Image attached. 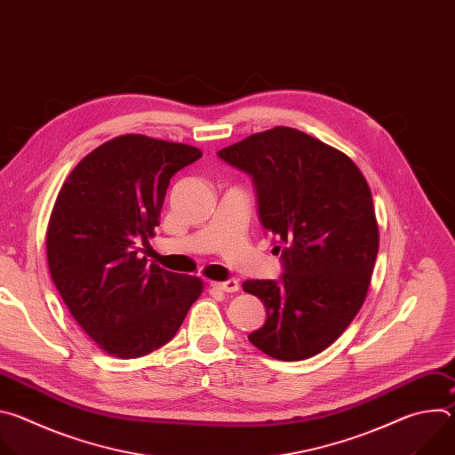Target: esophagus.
<instances>
[{
	"label": "esophagus",
	"mask_w": 455,
	"mask_h": 455,
	"mask_svg": "<svg viewBox=\"0 0 455 455\" xmlns=\"http://www.w3.org/2000/svg\"><path fill=\"white\" fill-rule=\"evenodd\" d=\"M212 286L220 291H227V293H234L239 290V283L235 279H227V281H221V283H212Z\"/></svg>",
	"instance_id": "esophagus-1"
}]
</instances>
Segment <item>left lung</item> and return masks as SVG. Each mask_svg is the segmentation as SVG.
<instances>
[{
	"mask_svg": "<svg viewBox=\"0 0 455 455\" xmlns=\"http://www.w3.org/2000/svg\"><path fill=\"white\" fill-rule=\"evenodd\" d=\"M218 156L251 178L259 220L283 261L279 279L243 283L267 307L248 340L284 362L315 356L365 300L379 241L371 188L349 156L293 127L251 135Z\"/></svg>",
	"mask_w": 455,
	"mask_h": 455,
	"instance_id": "left-lung-1",
	"label": "left lung"
}]
</instances>
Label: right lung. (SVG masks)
Listing matches in <instances>:
<instances>
[{
    "label": "right lung",
    "mask_w": 455,
    "mask_h": 455,
    "mask_svg": "<svg viewBox=\"0 0 455 455\" xmlns=\"http://www.w3.org/2000/svg\"><path fill=\"white\" fill-rule=\"evenodd\" d=\"M200 158L192 146L124 135L83 158L57 194L46 230L50 275L108 355L139 358L165 346L204 290L202 279L142 255L171 178Z\"/></svg>",
    "instance_id": "obj_1"
}]
</instances>
